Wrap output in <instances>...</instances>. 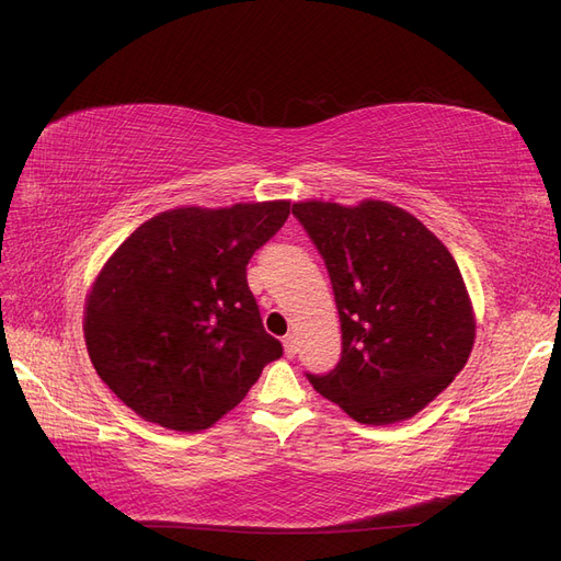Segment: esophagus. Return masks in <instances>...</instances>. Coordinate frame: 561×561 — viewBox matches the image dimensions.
Listing matches in <instances>:
<instances>
[{"mask_svg":"<svg viewBox=\"0 0 561 561\" xmlns=\"http://www.w3.org/2000/svg\"><path fill=\"white\" fill-rule=\"evenodd\" d=\"M282 344H284V354H286V358H294V356L298 354V342H296V335H286V337L282 340Z\"/></svg>","mask_w":561,"mask_h":561,"instance_id":"esophagus-1","label":"esophagus"}]
</instances>
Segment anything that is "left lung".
Here are the masks:
<instances>
[{
    "mask_svg": "<svg viewBox=\"0 0 561 561\" xmlns=\"http://www.w3.org/2000/svg\"><path fill=\"white\" fill-rule=\"evenodd\" d=\"M325 259L342 358L314 390L363 425L409 421L467 365L476 314L458 263L430 228L388 201H298Z\"/></svg>",
    "mask_w": 561,
    "mask_h": 561,
    "instance_id": "8db88e82",
    "label": "left lung"
}]
</instances>
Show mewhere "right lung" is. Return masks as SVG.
<instances>
[{
	"label": "right lung",
	"instance_id": "add662e5",
	"mask_svg": "<svg viewBox=\"0 0 561 561\" xmlns=\"http://www.w3.org/2000/svg\"><path fill=\"white\" fill-rule=\"evenodd\" d=\"M291 201L184 205L142 221L96 273L82 333L101 381L148 423L213 427L282 356L247 263Z\"/></svg>",
	"mask_w": 561,
	"mask_h": 561
}]
</instances>
